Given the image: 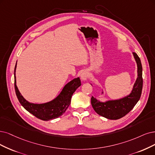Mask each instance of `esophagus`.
Here are the masks:
<instances>
[{
    "mask_svg": "<svg viewBox=\"0 0 155 155\" xmlns=\"http://www.w3.org/2000/svg\"><path fill=\"white\" fill-rule=\"evenodd\" d=\"M81 78L83 81H85V80H87L88 77H89V73L87 71H84L82 73H81Z\"/></svg>",
    "mask_w": 155,
    "mask_h": 155,
    "instance_id": "1",
    "label": "esophagus"
}]
</instances>
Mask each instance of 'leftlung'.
<instances>
[{"mask_svg":"<svg viewBox=\"0 0 155 155\" xmlns=\"http://www.w3.org/2000/svg\"><path fill=\"white\" fill-rule=\"evenodd\" d=\"M137 64L138 77L134 84L130 94L124 98L108 101L103 103L97 100L94 97L91 98V105L94 111L99 115L108 119L116 120L121 118L129 113L139 100L142 89V67L139 57L135 52L133 53Z\"/></svg>","mask_w":155,"mask_h":155,"instance_id":"left-lung-1","label":"left lung"}]
</instances>
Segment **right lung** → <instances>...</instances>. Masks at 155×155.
<instances>
[{
  "label": "right lung",
  "mask_w": 155,
  "mask_h": 155,
  "mask_svg": "<svg viewBox=\"0 0 155 155\" xmlns=\"http://www.w3.org/2000/svg\"><path fill=\"white\" fill-rule=\"evenodd\" d=\"M16 68V64L15 68L14 75L15 89L17 98L25 110L43 121H49V120L61 116L66 112L69 105H70L73 94L77 89L81 85L80 78H74L65 85L60 94L54 100L43 104H31L24 99L16 86L15 77Z\"/></svg>",
  "instance_id": "add662e5"
}]
</instances>
